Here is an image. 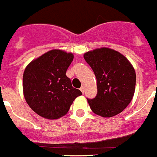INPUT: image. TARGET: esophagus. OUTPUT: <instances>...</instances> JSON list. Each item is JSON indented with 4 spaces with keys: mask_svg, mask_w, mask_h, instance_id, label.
<instances>
[{
    "mask_svg": "<svg viewBox=\"0 0 157 157\" xmlns=\"http://www.w3.org/2000/svg\"><path fill=\"white\" fill-rule=\"evenodd\" d=\"M80 91H82V93H84V91H85V87L83 86H81V88H80Z\"/></svg>",
    "mask_w": 157,
    "mask_h": 157,
    "instance_id": "obj_1",
    "label": "esophagus"
}]
</instances>
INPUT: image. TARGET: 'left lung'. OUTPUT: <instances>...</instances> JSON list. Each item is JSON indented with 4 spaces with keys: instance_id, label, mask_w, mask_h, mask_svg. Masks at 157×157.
Returning <instances> with one entry per match:
<instances>
[{
    "instance_id": "8db88e82",
    "label": "left lung",
    "mask_w": 157,
    "mask_h": 157,
    "mask_svg": "<svg viewBox=\"0 0 157 157\" xmlns=\"http://www.w3.org/2000/svg\"><path fill=\"white\" fill-rule=\"evenodd\" d=\"M97 82V95L87 102L94 113L111 117L126 109L133 99L136 74L133 66L117 51L100 48L83 55Z\"/></svg>"
}]
</instances>
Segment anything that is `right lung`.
Wrapping results in <instances>:
<instances>
[{
    "label": "right lung",
    "instance_id": "1",
    "mask_svg": "<svg viewBox=\"0 0 157 157\" xmlns=\"http://www.w3.org/2000/svg\"><path fill=\"white\" fill-rule=\"evenodd\" d=\"M73 59L71 52L52 49L31 61L25 69L24 98L31 109L44 118L65 116L75 98L82 95L66 75Z\"/></svg>",
    "mask_w": 157,
    "mask_h": 157
}]
</instances>
